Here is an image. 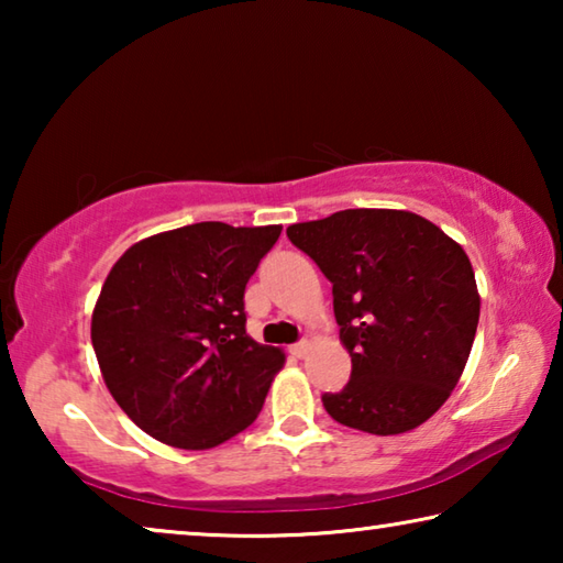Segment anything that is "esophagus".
<instances>
[{
    "label": "esophagus",
    "instance_id": "1",
    "mask_svg": "<svg viewBox=\"0 0 563 563\" xmlns=\"http://www.w3.org/2000/svg\"><path fill=\"white\" fill-rule=\"evenodd\" d=\"M290 352H292V355L298 357V360H302V357L308 355V352H310V340H300V342H295V345L290 347Z\"/></svg>",
    "mask_w": 563,
    "mask_h": 563
}]
</instances>
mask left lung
Returning <instances> with one entry per match:
<instances>
[{
  "instance_id": "obj_1",
  "label": "left lung",
  "mask_w": 563,
  "mask_h": 563,
  "mask_svg": "<svg viewBox=\"0 0 563 563\" xmlns=\"http://www.w3.org/2000/svg\"><path fill=\"white\" fill-rule=\"evenodd\" d=\"M288 238L332 283L350 383L325 393L335 422L402 434L427 422L460 383L479 322V292L460 243L427 218L347 208L292 223Z\"/></svg>"
}]
</instances>
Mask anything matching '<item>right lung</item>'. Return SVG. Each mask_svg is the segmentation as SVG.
<instances>
[{"instance_id":"obj_1","label":"right lung","mask_w":563,"mask_h":563,"mask_svg":"<svg viewBox=\"0 0 563 563\" xmlns=\"http://www.w3.org/2000/svg\"><path fill=\"white\" fill-rule=\"evenodd\" d=\"M280 231L194 223L113 263L91 345L111 397L154 440L211 450L255 422L285 352L247 335L243 295Z\"/></svg>"}]
</instances>
